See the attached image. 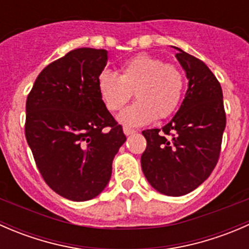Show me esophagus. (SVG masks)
I'll list each match as a JSON object with an SVG mask.
<instances>
[{"mask_svg":"<svg viewBox=\"0 0 249 249\" xmlns=\"http://www.w3.org/2000/svg\"><path fill=\"white\" fill-rule=\"evenodd\" d=\"M123 131H124V134L126 135V136H130V135L135 134V132H136V130L130 129V127H127V126H124V129H123Z\"/></svg>","mask_w":249,"mask_h":249,"instance_id":"obj_1","label":"esophagus"}]
</instances>
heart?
Wrapping results in <instances>:
<instances>
[{
  "mask_svg": "<svg viewBox=\"0 0 249 249\" xmlns=\"http://www.w3.org/2000/svg\"><path fill=\"white\" fill-rule=\"evenodd\" d=\"M184 85V74L178 67L148 54L124 62L119 76L104 71L97 77L99 95L109 112L122 109L135 94L137 102L118 117L126 126H142L155 118H169L179 106Z\"/></svg>",
  "mask_w": 249,
  "mask_h": 249,
  "instance_id": "b5f03b06",
  "label": "heart"
}]
</instances>
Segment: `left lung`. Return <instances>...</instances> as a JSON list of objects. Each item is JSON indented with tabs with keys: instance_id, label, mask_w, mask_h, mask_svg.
I'll use <instances>...</instances> for the list:
<instances>
[{
	"instance_id": "obj_1",
	"label": "left lung",
	"mask_w": 249,
	"mask_h": 249,
	"mask_svg": "<svg viewBox=\"0 0 249 249\" xmlns=\"http://www.w3.org/2000/svg\"><path fill=\"white\" fill-rule=\"evenodd\" d=\"M173 48L188 89L179 109L161 130L142 131L147 148L141 166L157 192L182 196L202 184L217 165L227 118L214 74L201 60Z\"/></svg>"
}]
</instances>
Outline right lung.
<instances>
[{"label": "right lung", "instance_id": "1", "mask_svg": "<svg viewBox=\"0 0 249 249\" xmlns=\"http://www.w3.org/2000/svg\"><path fill=\"white\" fill-rule=\"evenodd\" d=\"M107 54L71 50L38 74L26 100L25 136L37 167L56 194L72 201L94 199L107 187L126 141L97 90Z\"/></svg>", "mask_w": 249, "mask_h": 249}]
</instances>
